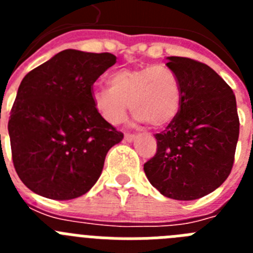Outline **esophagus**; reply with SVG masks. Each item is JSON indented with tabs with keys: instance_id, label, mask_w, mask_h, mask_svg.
I'll use <instances>...</instances> for the list:
<instances>
[{
	"instance_id": "esophagus-1",
	"label": "esophagus",
	"mask_w": 253,
	"mask_h": 253,
	"mask_svg": "<svg viewBox=\"0 0 253 253\" xmlns=\"http://www.w3.org/2000/svg\"><path fill=\"white\" fill-rule=\"evenodd\" d=\"M135 138H137V135H135V134H130V133H126L125 134V137H124V139H125V142H133L134 139H135Z\"/></svg>"
}]
</instances>
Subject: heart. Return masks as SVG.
<instances>
[{
  "label": "heart",
  "mask_w": 253,
  "mask_h": 253,
  "mask_svg": "<svg viewBox=\"0 0 253 253\" xmlns=\"http://www.w3.org/2000/svg\"><path fill=\"white\" fill-rule=\"evenodd\" d=\"M109 87H95L93 106L102 119L118 125L125 119L128 104L135 120L153 128L171 124L181 107V84L166 66L120 68L107 77Z\"/></svg>",
  "instance_id": "heart-1"
}]
</instances>
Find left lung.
Instances as JSON below:
<instances>
[{"label":"left lung","instance_id":"8db88e82","mask_svg":"<svg viewBox=\"0 0 253 253\" xmlns=\"http://www.w3.org/2000/svg\"><path fill=\"white\" fill-rule=\"evenodd\" d=\"M167 60L180 81L181 107L166 130L154 135L157 153L144 172L163 196L195 200L231 173L240 135L236 96L207 64L184 57Z\"/></svg>","mask_w":253,"mask_h":253}]
</instances>
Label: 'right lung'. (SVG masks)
<instances>
[{"label": "right lung", "instance_id": "add662e5", "mask_svg": "<svg viewBox=\"0 0 253 253\" xmlns=\"http://www.w3.org/2000/svg\"><path fill=\"white\" fill-rule=\"evenodd\" d=\"M116 63L111 53L66 49L24 77L11 109L13 166L33 193L53 200L86 194L124 135L93 106L92 84Z\"/></svg>", "mask_w": 253, "mask_h": 253}]
</instances>
